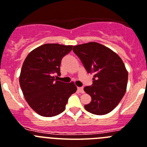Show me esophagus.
I'll use <instances>...</instances> for the list:
<instances>
[{
  "label": "esophagus",
  "instance_id": "obj_1",
  "mask_svg": "<svg viewBox=\"0 0 147 147\" xmlns=\"http://www.w3.org/2000/svg\"><path fill=\"white\" fill-rule=\"evenodd\" d=\"M78 91L80 93H84V88L83 87L78 88Z\"/></svg>",
  "mask_w": 147,
  "mask_h": 147
}]
</instances>
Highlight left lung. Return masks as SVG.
Here are the masks:
<instances>
[{
  "instance_id": "8db88e82",
  "label": "left lung",
  "mask_w": 147,
  "mask_h": 147,
  "mask_svg": "<svg viewBox=\"0 0 147 147\" xmlns=\"http://www.w3.org/2000/svg\"><path fill=\"white\" fill-rule=\"evenodd\" d=\"M72 50L88 73L94 75L92 85L84 87L92 98L85 109L98 115L109 113L127 90L128 72L123 61L112 49L96 42L74 46Z\"/></svg>"
}]
</instances>
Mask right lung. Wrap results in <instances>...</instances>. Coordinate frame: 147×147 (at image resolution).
Listing matches in <instances>:
<instances>
[{"instance_id":"add662e5","label":"right lung","mask_w":147,"mask_h":147,"mask_svg":"<svg viewBox=\"0 0 147 147\" xmlns=\"http://www.w3.org/2000/svg\"><path fill=\"white\" fill-rule=\"evenodd\" d=\"M72 46L46 43L29 52L23 63L19 82L24 98L32 109L43 117L59 115L77 87L73 82L57 81L63 56Z\"/></svg>"}]
</instances>
